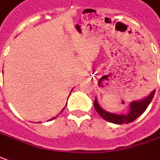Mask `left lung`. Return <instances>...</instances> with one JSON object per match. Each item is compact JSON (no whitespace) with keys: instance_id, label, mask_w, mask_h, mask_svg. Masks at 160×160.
<instances>
[{"instance_id":"left-lung-1","label":"left lung","mask_w":160,"mask_h":160,"mask_svg":"<svg viewBox=\"0 0 160 160\" xmlns=\"http://www.w3.org/2000/svg\"><path fill=\"white\" fill-rule=\"evenodd\" d=\"M154 94H155V89L152 92H151V94L147 95L146 97L141 99V100L131 102L130 104V111L128 112V114L117 115V114H113V113L105 111L97 102V98L94 99V106L95 110L98 112L99 115L106 121L112 122V123H116V124L130 123L131 122L136 120L146 110L149 104L152 100Z\"/></svg>"}]
</instances>
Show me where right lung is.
<instances>
[{
  "mask_svg": "<svg viewBox=\"0 0 160 160\" xmlns=\"http://www.w3.org/2000/svg\"><path fill=\"white\" fill-rule=\"evenodd\" d=\"M65 108H66V107H65ZM64 108H63V109H62V110H61V111H60V112L63 111V110H64ZM56 117H57V116H56V117H53V118H52V119H50V120H53V119H55Z\"/></svg>",
  "mask_w": 160,
  "mask_h": 160,
  "instance_id": "add662e5",
  "label": "right lung"
}]
</instances>
